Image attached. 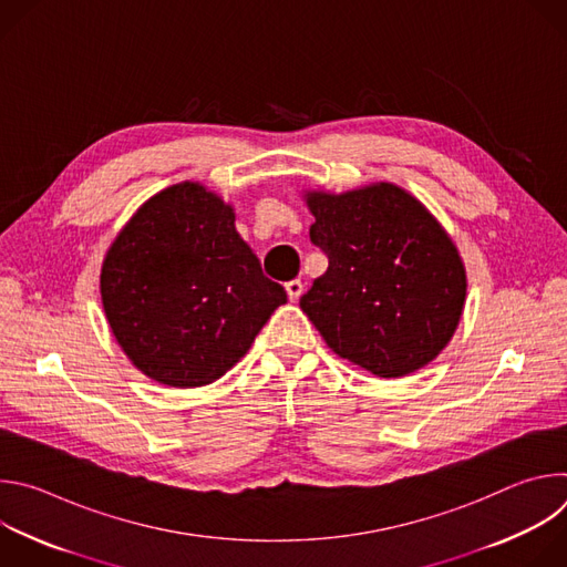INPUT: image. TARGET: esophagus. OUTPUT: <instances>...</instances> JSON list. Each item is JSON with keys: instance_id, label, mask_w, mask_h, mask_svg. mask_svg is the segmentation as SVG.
<instances>
[{"instance_id": "obj_1", "label": "esophagus", "mask_w": 567, "mask_h": 567, "mask_svg": "<svg viewBox=\"0 0 567 567\" xmlns=\"http://www.w3.org/2000/svg\"><path fill=\"white\" fill-rule=\"evenodd\" d=\"M285 289H287L289 300H291V302H296V300L302 296V289H305V287H302V282H300V280H291V282H287V285H285Z\"/></svg>"}]
</instances>
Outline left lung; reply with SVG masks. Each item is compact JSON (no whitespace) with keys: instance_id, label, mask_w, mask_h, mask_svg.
<instances>
[{"instance_id":"left-lung-1","label":"left lung","mask_w":567,"mask_h":567,"mask_svg":"<svg viewBox=\"0 0 567 567\" xmlns=\"http://www.w3.org/2000/svg\"><path fill=\"white\" fill-rule=\"evenodd\" d=\"M311 245L328 271L300 298L341 359L383 377L411 374L451 341L466 276L437 219L406 190L377 184L343 195L309 193Z\"/></svg>"}]
</instances>
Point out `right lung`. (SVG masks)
<instances>
[{
	"mask_svg": "<svg viewBox=\"0 0 567 567\" xmlns=\"http://www.w3.org/2000/svg\"><path fill=\"white\" fill-rule=\"evenodd\" d=\"M101 293L123 352L173 388L219 379L287 302L237 235L233 208L190 182L138 208L107 251Z\"/></svg>",
	"mask_w": 567,
	"mask_h": 567,
	"instance_id": "right-lung-1",
	"label": "right lung"
}]
</instances>
